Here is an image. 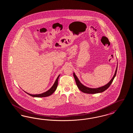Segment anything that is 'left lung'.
<instances>
[{"label": "left lung", "instance_id": "left-lung-1", "mask_svg": "<svg viewBox=\"0 0 133 133\" xmlns=\"http://www.w3.org/2000/svg\"><path fill=\"white\" fill-rule=\"evenodd\" d=\"M117 68H118V63H117V68H116V69L115 70V72L114 76L113 77V78L111 79V80L110 81V82L107 83L106 85H105L103 86L97 88H89V87L84 86L83 84L80 82V81L78 79V77H77L74 72L73 73V76H74V77L75 80V81H76V85H77L78 88L81 91H82L83 93H87V94L99 93H102V92L105 91V90H106L110 87V86L111 85V84H112V83L113 82L115 76L116 75V73H117Z\"/></svg>", "mask_w": 133, "mask_h": 133}]
</instances>
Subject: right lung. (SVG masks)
I'll return each instance as SVG.
<instances>
[{"label":"right lung","instance_id":"right-lung-1","mask_svg":"<svg viewBox=\"0 0 133 133\" xmlns=\"http://www.w3.org/2000/svg\"><path fill=\"white\" fill-rule=\"evenodd\" d=\"M59 76H60V75L57 77L56 80H55V82L54 83V84L53 85V86L51 87V88H50V89H49L48 91H46L45 92H44V93H41V94H39L33 95V94L28 93L25 91L24 92L26 93L27 94L31 96L32 97H45L49 96L52 95L55 91V90L57 89V86H58V79H59Z\"/></svg>","mask_w":133,"mask_h":133}]
</instances>
